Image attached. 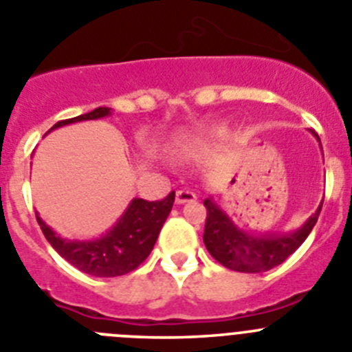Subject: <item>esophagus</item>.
Segmentation results:
<instances>
[{"instance_id": "obj_1", "label": "esophagus", "mask_w": 352, "mask_h": 352, "mask_svg": "<svg viewBox=\"0 0 352 352\" xmlns=\"http://www.w3.org/2000/svg\"><path fill=\"white\" fill-rule=\"evenodd\" d=\"M196 199V195L192 191H187V189H179L175 195V203L177 205H184V203H191Z\"/></svg>"}]
</instances>
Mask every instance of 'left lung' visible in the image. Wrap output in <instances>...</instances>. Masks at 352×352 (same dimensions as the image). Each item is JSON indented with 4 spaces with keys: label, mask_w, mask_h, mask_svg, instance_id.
<instances>
[{
    "label": "left lung",
    "mask_w": 352,
    "mask_h": 352,
    "mask_svg": "<svg viewBox=\"0 0 352 352\" xmlns=\"http://www.w3.org/2000/svg\"><path fill=\"white\" fill-rule=\"evenodd\" d=\"M311 133L320 140L316 131L311 130ZM205 206L206 222L203 241L210 255L231 271L264 272L283 264L305 241L318 222L323 201L304 226L285 234L269 236H254L239 229L212 198L205 199Z\"/></svg>",
    "instance_id": "1"
}]
</instances>
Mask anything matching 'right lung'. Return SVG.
I'll return each instance as SVG.
<instances>
[{
  "instance_id": "obj_1",
  "label": "right lung",
  "mask_w": 352,
  "mask_h": 352,
  "mask_svg": "<svg viewBox=\"0 0 352 352\" xmlns=\"http://www.w3.org/2000/svg\"><path fill=\"white\" fill-rule=\"evenodd\" d=\"M109 114V107H97L81 116L58 121L50 128V131L65 124L78 123V121L100 120ZM173 201H175L173 191L161 201H146L140 198L131 199L123 215L106 234L95 239H85V241L60 238L41 221L38 213H36V219L48 243L69 264L90 276L114 278V276L128 274L149 257L157 234L172 210Z\"/></svg>"
}]
</instances>
